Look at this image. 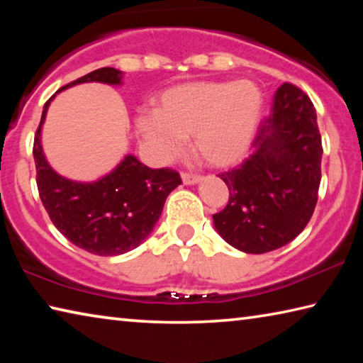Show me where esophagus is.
Instances as JSON below:
<instances>
[{
    "label": "esophagus",
    "mask_w": 363,
    "mask_h": 363,
    "mask_svg": "<svg viewBox=\"0 0 363 363\" xmlns=\"http://www.w3.org/2000/svg\"><path fill=\"white\" fill-rule=\"evenodd\" d=\"M182 176V182L184 184H196V182H200L201 181V176H199V174H192V173H182L181 174Z\"/></svg>",
    "instance_id": "1"
}]
</instances>
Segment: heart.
Here are the masks:
<instances>
[{
	"mask_svg": "<svg viewBox=\"0 0 363 363\" xmlns=\"http://www.w3.org/2000/svg\"><path fill=\"white\" fill-rule=\"evenodd\" d=\"M264 96L250 79L190 82L158 96L155 110L136 120L143 138L162 160L179 150L190 138L192 150L206 164L230 167L245 157L259 128Z\"/></svg>",
	"mask_w": 363,
	"mask_h": 363,
	"instance_id": "1",
	"label": "heart"
}]
</instances>
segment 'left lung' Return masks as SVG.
Returning a JSON list of instances; mask_svg holds the SVG:
<instances>
[{"label":"left lung","mask_w":363,"mask_h":363,"mask_svg":"<svg viewBox=\"0 0 363 363\" xmlns=\"http://www.w3.org/2000/svg\"><path fill=\"white\" fill-rule=\"evenodd\" d=\"M251 147L240 167L219 174L229 187V203L213 220L233 248L261 255L298 237L318 199L322 138L314 104L298 86L277 89Z\"/></svg>","instance_id":"1"}]
</instances>
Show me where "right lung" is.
Wrapping results in <instances>:
<instances>
[{
  "mask_svg": "<svg viewBox=\"0 0 363 363\" xmlns=\"http://www.w3.org/2000/svg\"><path fill=\"white\" fill-rule=\"evenodd\" d=\"M121 75L120 70L104 67L59 91L91 82L120 84ZM54 96L45 104L33 143L36 186L43 206L57 230L78 248L99 256L128 253L149 237L162 216L167 196L182 184L181 176L171 168L152 169L134 155H126L99 181L65 179L49 167L41 147V126Z\"/></svg>",
  "mask_w": 363,
  "mask_h": 363,
  "instance_id": "add662e5",
  "label": "right lung"
}]
</instances>
